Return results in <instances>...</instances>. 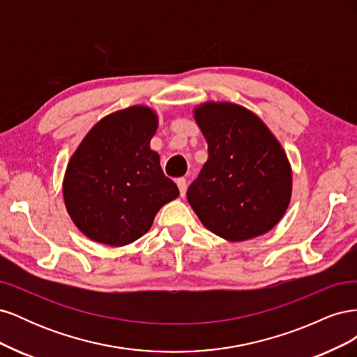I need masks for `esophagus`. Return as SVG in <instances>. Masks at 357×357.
Segmentation results:
<instances>
[{
    "label": "esophagus",
    "mask_w": 357,
    "mask_h": 357,
    "mask_svg": "<svg viewBox=\"0 0 357 357\" xmlns=\"http://www.w3.org/2000/svg\"><path fill=\"white\" fill-rule=\"evenodd\" d=\"M177 186H178V190H180V195L181 197H185L186 195V188H188V185H186V178H183V177H180V178H177Z\"/></svg>",
    "instance_id": "1"
}]
</instances>
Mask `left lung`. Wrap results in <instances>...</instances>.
Returning a JSON list of instances; mask_svg holds the SVG:
<instances>
[{
  "label": "left lung",
  "mask_w": 357,
  "mask_h": 357,
  "mask_svg": "<svg viewBox=\"0 0 357 357\" xmlns=\"http://www.w3.org/2000/svg\"><path fill=\"white\" fill-rule=\"evenodd\" d=\"M208 159L188 189L202 225L228 241L271 231L291 197V169L282 144L250 110L204 102L193 110Z\"/></svg>",
  "instance_id": "left-lung-1"
}]
</instances>
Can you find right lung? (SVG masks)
Listing matches in <instances>:
<instances>
[{"mask_svg":"<svg viewBox=\"0 0 357 357\" xmlns=\"http://www.w3.org/2000/svg\"><path fill=\"white\" fill-rule=\"evenodd\" d=\"M158 114L132 105L105 116L73 153L62 183L71 220L95 243L131 244L150 228L160 207L178 197L150 149Z\"/></svg>","mask_w":357,"mask_h":357,"instance_id":"1","label":"right lung"}]
</instances>
